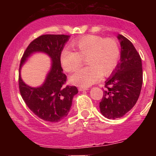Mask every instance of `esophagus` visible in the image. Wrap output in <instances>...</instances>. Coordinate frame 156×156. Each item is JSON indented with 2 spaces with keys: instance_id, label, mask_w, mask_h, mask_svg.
<instances>
[{
  "instance_id": "34e87169",
  "label": "esophagus",
  "mask_w": 156,
  "mask_h": 156,
  "mask_svg": "<svg viewBox=\"0 0 156 156\" xmlns=\"http://www.w3.org/2000/svg\"><path fill=\"white\" fill-rule=\"evenodd\" d=\"M78 90H79L80 92H81V91L88 90V89H87V88H83V87H78Z\"/></svg>"
}]
</instances>
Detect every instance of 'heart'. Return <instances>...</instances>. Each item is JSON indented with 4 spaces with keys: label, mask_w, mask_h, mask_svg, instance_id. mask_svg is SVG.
I'll return each instance as SVG.
<instances>
[{
    "label": "heart",
    "mask_w": 156,
    "mask_h": 156,
    "mask_svg": "<svg viewBox=\"0 0 156 156\" xmlns=\"http://www.w3.org/2000/svg\"><path fill=\"white\" fill-rule=\"evenodd\" d=\"M75 52L63 50L60 55L62 67L66 72L76 70L86 59L88 67L76 71L70 76L75 85L88 87L101 77L109 76L115 69L120 58V50L115 39L101 36L87 35L70 44Z\"/></svg>",
    "instance_id": "b5f03b06"
}]
</instances>
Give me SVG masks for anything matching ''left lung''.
Returning <instances> with one entry per match:
<instances>
[{
  "mask_svg": "<svg viewBox=\"0 0 156 156\" xmlns=\"http://www.w3.org/2000/svg\"><path fill=\"white\" fill-rule=\"evenodd\" d=\"M121 46L120 62L105 80V90L100 103L101 114L108 119L120 118L139 99L143 81L141 57L130 40L118 34Z\"/></svg>",
  "mask_w": 156,
  "mask_h": 156,
  "instance_id": "8db88e82",
  "label": "left lung"
}]
</instances>
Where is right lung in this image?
Masks as SVG:
<instances>
[{
	"instance_id": "right-lung-1",
	"label": "right lung",
	"mask_w": 156,
	"mask_h": 156,
	"mask_svg": "<svg viewBox=\"0 0 156 156\" xmlns=\"http://www.w3.org/2000/svg\"><path fill=\"white\" fill-rule=\"evenodd\" d=\"M70 36L45 34L32 41L21 58L19 69V89L23 101L34 114L44 121L57 122L67 116L73 97L78 94L76 87L64 86L67 76L63 73L60 55ZM43 52L51 59V69L44 83L31 87L23 81L20 70L27 59L34 53Z\"/></svg>"
}]
</instances>
